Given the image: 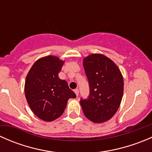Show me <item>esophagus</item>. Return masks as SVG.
Segmentation results:
<instances>
[{
    "mask_svg": "<svg viewBox=\"0 0 152 152\" xmlns=\"http://www.w3.org/2000/svg\"><path fill=\"white\" fill-rule=\"evenodd\" d=\"M74 93H76V96H78V95H79V90H78V89H75V90H74Z\"/></svg>",
    "mask_w": 152,
    "mask_h": 152,
    "instance_id": "34e87169",
    "label": "esophagus"
}]
</instances>
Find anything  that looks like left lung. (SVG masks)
I'll use <instances>...</instances> for the list:
<instances>
[{"label": "left lung", "mask_w": 152, "mask_h": 152, "mask_svg": "<svg viewBox=\"0 0 152 152\" xmlns=\"http://www.w3.org/2000/svg\"><path fill=\"white\" fill-rule=\"evenodd\" d=\"M83 66L90 87L88 98L80 100L84 114L93 123L107 121L121 102L123 76L113 61L100 53L85 57Z\"/></svg>", "instance_id": "left-lung-1"}]
</instances>
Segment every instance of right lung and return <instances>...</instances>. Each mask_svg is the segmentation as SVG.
<instances>
[{
    "instance_id": "right-lung-1",
    "label": "right lung",
    "mask_w": 152,
    "mask_h": 152,
    "mask_svg": "<svg viewBox=\"0 0 152 152\" xmlns=\"http://www.w3.org/2000/svg\"><path fill=\"white\" fill-rule=\"evenodd\" d=\"M64 62L54 56L40 58L32 65L26 79L27 102L32 112L45 121L60 117L68 99L76 97L66 81L58 76Z\"/></svg>"
}]
</instances>
